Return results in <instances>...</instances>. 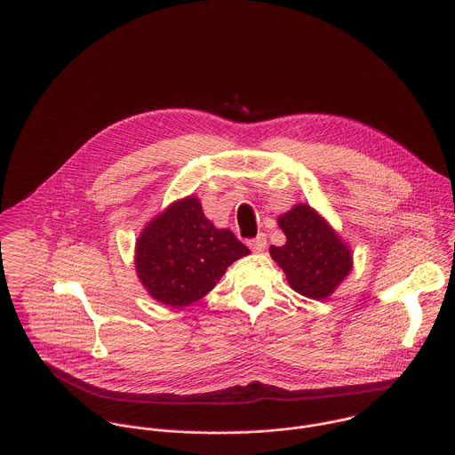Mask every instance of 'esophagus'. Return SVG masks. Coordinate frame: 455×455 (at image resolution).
<instances>
[{"label": "esophagus", "instance_id": "1", "mask_svg": "<svg viewBox=\"0 0 455 455\" xmlns=\"http://www.w3.org/2000/svg\"><path fill=\"white\" fill-rule=\"evenodd\" d=\"M248 246H250L255 253H262V251L266 250V246H267V239H266L264 234H259L255 239L248 241Z\"/></svg>", "mask_w": 455, "mask_h": 455}]
</instances>
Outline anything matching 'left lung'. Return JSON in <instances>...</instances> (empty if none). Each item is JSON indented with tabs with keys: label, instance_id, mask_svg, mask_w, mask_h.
I'll use <instances>...</instances> for the list:
<instances>
[{
	"label": "left lung",
	"instance_id": "obj_1",
	"mask_svg": "<svg viewBox=\"0 0 455 455\" xmlns=\"http://www.w3.org/2000/svg\"><path fill=\"white\" fill-rule=\"evenodd\" d=\"M283 246H271V259L283 269L292 291L310 299H328L353 271V250L310 204L299 202L278 216Z\"/></svg>",
	"mask_w": 455,
	"mask_h": 455
}]
</instances>
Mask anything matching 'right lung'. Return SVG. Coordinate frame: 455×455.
Listing matches in <instances>:
<instances>
[{"label": "right lung", "instance_id": "1", "mask_svg": "<svg viewBox=\"0 0 455 455\" xmlns=\"http://www.w3.org/2000/svg\"><path fill=\"white\" fill-rule=\"evenodd\" d=\"M250 250L228 228L204 214L195 195L173 200L140 232L134 269L152 299L172 308L189 307L209 294L225 271Z\"/></svg>", "mask_w": 455, "mask_h": 455}]
</instances>
